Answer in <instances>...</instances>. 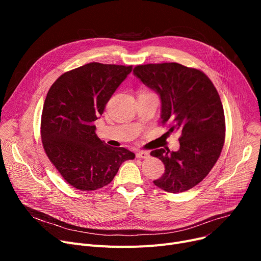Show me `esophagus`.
I'll return each mask as SVG.
<instances>
[{"instance_id":"34e87169","label":"esophagus","mask_w":261,"mask_h":261,"mask_svg":"<svg viewBox=\"0 0 261 261\" xmlns=\"http://www.w3.org/2000/svg\"><path fill=\"white\" fill-rule=\"evenodd\" d=\"M136 158H138V159H147V158H149V152L145 151V150H140V151L136 152Z\"/></svg>"}]
</instances>
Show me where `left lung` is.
Instances as JSON below:
<instances>
[{"mask_svg":"<svg viewBox=\"0 0 261 261\" xmlns=\"http://www.w3.org/2000/svg\"><path fill=\"white\" fill-rule=\"evenodd\" d=\"M133 73L159 94L168 132H181L177 151L161 148L150 153L165 165L153 183L167 193H183L210 173L222 151L225 118L220 96L203 72L175 62L138 65Z\"/></svg>","mask_w":261,"mask_h":261,"instance_id":"obj_1","label":"left lung"}]
</instances>
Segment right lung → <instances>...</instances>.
<instances>
[{
    "label": "right lung",
    "mask_w": 261,
    "mask_h": 261,
    "mask_svg": "<svg viewBox=\"0 0 261 261\" xmlns=\"http://www.w3.org/2000/svg\"><path fill=\"white\" fill-rule=\"evenodd\" d=\"M131 71L132 65L91 62L62 74L47 92L41 117L43 148L65 182L79 190L111 183L121 164L135 158L98 139L94 126Z\"/></svg>",
    "instance_id": "1"
}]
</instances>
